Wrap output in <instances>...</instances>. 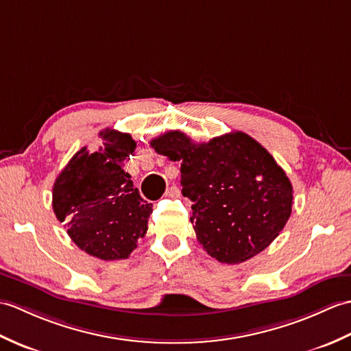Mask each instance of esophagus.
Segmentation results:
<instances>
[{"instance_id":"obj_1","label":"esophagus","mask_w":351,"mask_h":351,"mask_svg":"<svg viewBox=\"0 0 351 351\" xmlns=\"http://www.w3.org/2000/svg\"><path fill=\"white\" fill-rule=\"evenodd\" d=\"M165 197H168V198H178V197H180V191H178L177 186H171V188H168L165 191Z\"/></svg>"}]
</instances>
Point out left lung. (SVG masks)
<instances>
[{"mask_svg":"<svg viewBox=\"0 0 351 351\" xmlns=\"http://www.w3.org/2000/svg\"><path fill=\"white\" fill-rule=\"evenodd\" d=\"M156 153L182 162L191 222L210 256L243 263L282 231L293 207V186L264 147L243 132L193 143L180 130L152 139Z\"/></svg>","mask_w":351,"mask_h":351,"instance_id":"1","label":"left lung"}]
</instances>
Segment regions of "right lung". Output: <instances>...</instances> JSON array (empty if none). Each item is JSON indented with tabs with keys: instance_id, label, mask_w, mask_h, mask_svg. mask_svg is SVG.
I'll return each instance as SVG.
<instances>
[{
	"instance_id": "right-lung-1",
	"label": "right lung",
	"mask_w": 351,
	"mask_h": 351,
	"mask_svg": "<svg viewBox=\"0 0 351 351\" xmlns=\"http://www.w3.org/2000/svg\"><path fill=\"white\" fill-rule=\"evenodd\" d=\"M95 153L82 147L53 183L52 208L73 243L96 258L124 260L145 236L153 208L124 173L123 162L135 152L129 134L105 129Z\"/></svg>"
}]
</instances>
